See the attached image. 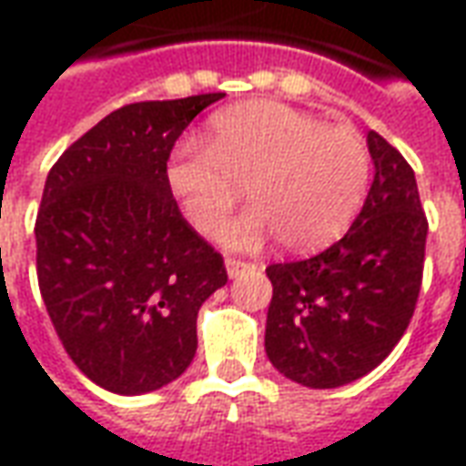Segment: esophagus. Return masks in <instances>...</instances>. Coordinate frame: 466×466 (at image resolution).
I'll return each mask as SVG.
<instances>
[{"label": "esophagus", "mask_w": 466, "mask_h": 466, "mask_svg": "<svg viewBox=\"0 0 466 466\" xmlns=\"http://www.w3.org/2000/svg\"><path fill=\"white\" fill-rule=\"evenodd\" d=\"M249 267H254V264L244 262V259H237V257H227V274L229 277H239V274L244 272V269H249Z\"/></svg>", "instance_id": "1"}]
</instances>
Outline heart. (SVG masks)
Instances as JSON below:
<instances>
[{
  "instance_id": "b5f03b06",
  "label": "heart",
  "mask_w": 466,
  "mask_h": 466,
  "mask_svg": "<svg viewBox=\"0 0 466 466\" xmlns=\"http://www.w3.org/2000/svg\"><path fill=\"white\" fill-rule=\"evenodd\" d=\"M187 219L212 234L242 199L252 207L219 239L249 249L269 232L289 252H312L339 237L370 184V149L351 127L257 99L209 119L207 142L187 139L164 169Z\"/></svg>"
}]
</instances>
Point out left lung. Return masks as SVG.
Here are the masks:
<instances>
[{
	"instance_id": "left-lung-1",
	"label": "left lung",
	"mask_w": 466,
	"mask_h": 466,
	"mask_svg": "<svg viewBox=\"0 0 466 466\" xmlns=\"http://www.w3.org/2000/svg\"><path fill=\"white\" fill-rule=\"evenodd\" d=\"M374 182L339 242L269 264L264 350L287 380L332 390L390 357L420 299L427 244L414 172L381 134H367Z\"/></svg>"
}]
</instances>
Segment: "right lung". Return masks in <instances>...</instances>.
Wrapping results in <instances>:
<instances>
[{"instance_id": "obj_1", "label": "right lung", "mask_w": 466, "mask_h": 466, "mask_svg": "<svg viewBox=\"0 0 466 466\" xmlns=\"http://www.w3.org/2000/svg\"><path fill=\"white\" fill-rule=\"evenodd\" d=\"M222 96L122 106L46 174L39 292L79 371L115 394L177 380L197 351L199 307L227 284L222 254L184 219L164 177L179 134Z\"/></svg>"}]
</instances>
